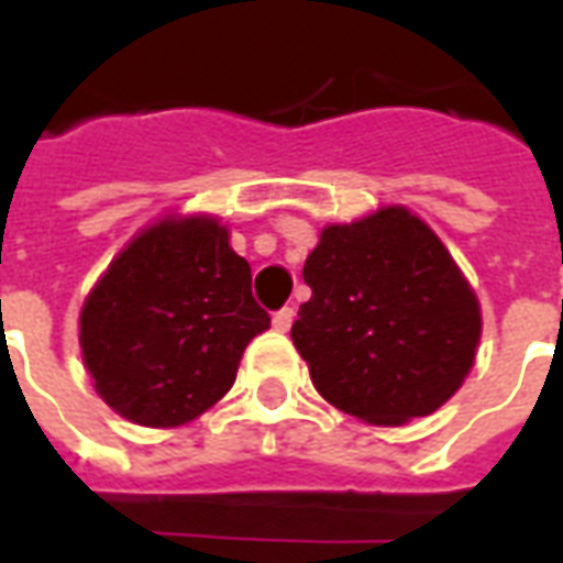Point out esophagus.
Listing matches in <instances>:
<instances>
[{"mask_svg": "<svg viewBox=\"0 0 563 563\" xmlns=\"http://www.w3.org/2000/svg\"><path fill=\"white\" fill-rule=\"evenodd\" d=\"M292 322H295L292 307H283V310H277V313H274V329L277 331H289L292 329Z\"/></svg>", "mask_w": 563, "mask_h": 563, "instance_id": "obj_1", "label": "esophagus"}]
</instances>
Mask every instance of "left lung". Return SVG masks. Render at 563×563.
I'll return each instance as SVG.
<instances>
[{
    "mask_svg": "<svg viewBox=\"0 0 563 563\" xmlns=\"http://www.w3.org/2000/svg\"><path fill=\"white\" fill-rule=\"evenodd\" d=\"M292 343L317 391L367 424L434 413L471 374L483 313L434 229L404 205L334 222L305 262Z\"/></svg>",
    "mask_w": 563,
    "mask_h": 563,
    "instance_id": "1",
    "label": "left lung"
}]
</instances>
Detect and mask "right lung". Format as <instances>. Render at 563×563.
Returning <instances> with one entry per match:
<instances>
[{"label":"right lung","instance_id":"add662e5","mask_svg":"<svg viewBox=\"0 0 563 563\" xmlns=\"http://www.w3.org/2000/svg\"><path fill=\"white\" fill-rule=\"evenodd\" d=\"M217 217L168 213L141 229L80 307V353L102 401L144 428L210 410L271 325Z\"/></svg>","mask_w":563,"mask_h":563}]
</instances>
